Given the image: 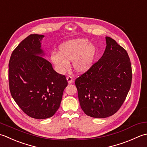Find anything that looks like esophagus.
<instances>
[{
  "label": "esophagus",
  "instance_id": "1",
  "mask_svg": "<svg viewBox=\"0 0 147 147\" xmlns=\"http://www.w3.org/2000/svg\"><path fill=\"white\" fill-rule=\"evenodd\" d=\"M67 80L68 82V84H71L73 82V78L71 76H67Z\"/></svg>",
  "mask_w": 147,
  "mask_h": 147
}]
</instances>
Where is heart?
Returning a JSON list of instances; mask_svg holds the SVG:
<instances>
[{"label": "heart", "mask_w": 147, "mask_h": 147, "mask_svg": "<svg viewBox=\"0 0 147 147\" xmlns=\"http://www.w3.org/2000/svg\"><path fill=\"white\" fill-rule=\"evenodd\" d=\"M96 54V47L88 39L75 38L59 45L58 53H52L50 60L59 73L64 72L69 66L68 62L72 61L74 70L78 74H84L93 66Z\"/></svg>", "instance_id": "obj_1"}]
</instances>
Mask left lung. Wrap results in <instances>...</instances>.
Returning a JSON list of instances; mask_svg holds the SVG:
<instances>
[{
  "mask_svg": "<svg viewBox=\"0 0 147 147\" xmlns=\"http://www.w3.org/2000/svg\"><path fill=\"white\" fill-rule=\"evenodd\" d=\"M105 38L107 46L101 58L75 81L81 109L94 118H106L117 112L132 80L127 51L113 38Z\"/></svg>",
  "mask_w": 147,
  "mask_h": 147,
  "instance_id": "8db88e82",
  "label": "left lung"
}]
</instances>
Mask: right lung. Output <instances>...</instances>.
I'll return each mask as SVG.
<instances>
[{"mask_svg":"<svg viewBox=\"0 0 147 147\" xmlns=\"http://www.w3.org/2000/svg\"><path fill=\"white\" fill-rule=\"evenodd\" d=\"M44 35L32 34L16 47L9 63L12 97L26 115L37 119L49 118L59 109L68 85L65 76L54 70L43 58Z\"/></svg>","mask_w":147,"mask_h":147,"instance_id":"right-lung-1","label":"right lung"}]
</instances>
